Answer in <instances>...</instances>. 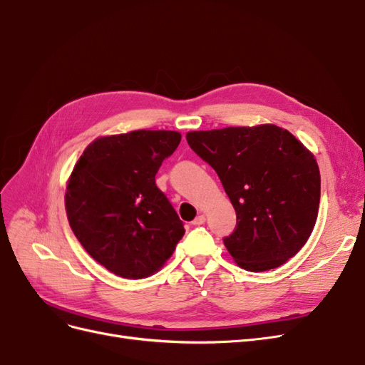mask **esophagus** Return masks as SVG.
Masks as SVG:
<instances>
[{
	"label": "esophagus",
	"mask_w": 365,
	"mask_h": 365,
	"mask_svg": "<svg viewBox=\"0 0 365 365\" xmlns=\"http://www.w3.org/2000/svg\"><path fill=\"white\" fill-rule=\"evenodd\" d=\"M205 222V216L204 215H200V216H196L195 217V220H193V225H202Z\"/></svg>",
	"instance_id": "esophagus-1"
}]
</instances>
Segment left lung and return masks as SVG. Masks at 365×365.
I'll list each match as a JSON object with an SVG mask.
<instances>
[{"label": "left lung", "mask_w": 365, "mask_h": 365, "mask_svg": "<svg viewBox=\"0 0 365 365\" xmlns=\"http://www.w3.org/2000/svg\"><path fill=\"white\" fill-rule=\"evenodd\" d=\"M185 138L216 170L236 210V228L224 244L239 267L260 272L294 257L318 216L314 153L275 125L192 130Z\"/></svg>", "instance_id": "obj_1"}]
</instances>
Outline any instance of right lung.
<instances>
[{
  "mask_svg": "<svg viewBox=\"0 0 365 365\" xmlns=\"http://www.w3.org/2000/svg\"><path fill=\"white\" fill-rule=\"evenodd\" d=\"M176 130H132L86 146L67 182L65 210L90 256L123 279H145L170 259L185 230L155 184Z\"/></svg>",
  "mask_w": 365,
  "mask_h": 365,
  "instance_id": "add662e5",
  "label": "right lung"
}]
</instances>
